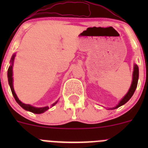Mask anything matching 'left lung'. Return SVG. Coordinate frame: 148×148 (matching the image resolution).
<instances>
[{"instance_id":"obj_1","label":"left lung","mask_w":148,"mask_h":148,"mask_svg":"<svg viewBox=\"0 0 148 148\" xmlns=\"http://www.w3.org/2000/svg\"><path fill=\"white\" fill-rule=\"evenodd\" d=\"M132 78L133 79H132V84H131L130 88L129 91H128V92L127 93V95L124 97L123 99L120 101V103H119L116 107H113V108H112L111 110H114V109L118 108V107H120V106L125 104V103L127 102V101L132 97V95H133L134 92H135V89H136L137 88V86H138V78H139V69H138V66L136 64L134 66L133 77H132Z\"/></svg>"}]
</instances>
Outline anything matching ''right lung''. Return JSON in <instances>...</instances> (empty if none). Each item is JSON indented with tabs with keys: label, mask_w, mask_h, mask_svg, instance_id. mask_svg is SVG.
I'll return each mask as SVG.
<instances>
[{
	"label": "right lung",
	"mask_w": 148,
	"mask_h": 148,
	"mask_svg": "<svg viewBox=\"0 0 148 148\" xmlns=\"http://www.w3.org/2000/svg\"><path fill=\"white\" fill-rule=\"evenodd\" d=\"M14 58H15V55H13L11 58V60H10L11 65L10 66L9 68H8V83H9L10 89H11L12 94H13L15 99H16V102H17L18 104L21 107H23L24 110H27V111L31 112H33V113H36V114H41V113H43L44 112H45L47 110H49V107H40V108H38V107H32V106H31L30 104H23V103H22L20 100H19L18 98V97L16 96V93H15V92H14V89H13V77H12V76H13V71H12V69H13V60H14ZM56 102H57L53 103V104H52V106L55 105V104H56Z\"/></svg>",
	"instance_id": "add662e5"
}]
</instances>
